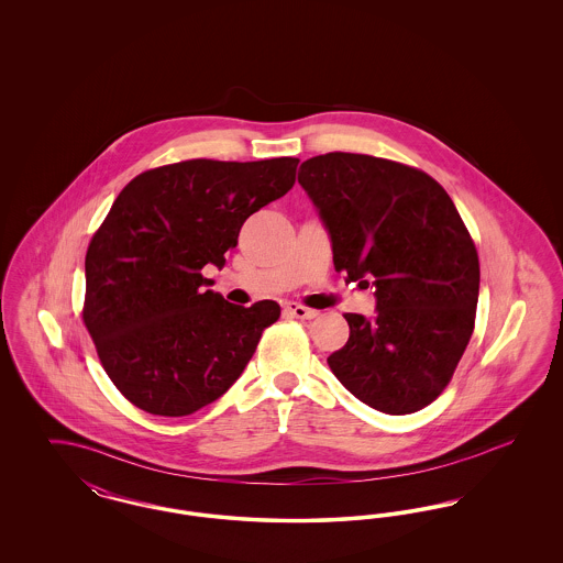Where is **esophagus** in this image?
<instances>
[{"label":"esophagus","instance_id":"34e87169","mask_svg":"<svg viewBox=\"0 0 563 563\" xmlns=\"http://www.w3.org/2000/svg\"><path fill=\"white\" fill-rule=\"evenodd\" d=\"M285 312L291 314L294 319H301V321H312L317 317V310H310V308H306V306H301L297 301H289L285 306Z\"/></svg>","mask_w":563,"mask_h":563}]
</instances>
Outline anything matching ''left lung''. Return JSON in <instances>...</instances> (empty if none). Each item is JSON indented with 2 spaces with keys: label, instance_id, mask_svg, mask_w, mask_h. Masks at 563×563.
<instances>
[{
  "label": "left lung",
  "instance_id": "1",
  "mask_svg": "<svg viewBox=\"0 0 563 563\" xmlns=\"http://www.w3.org/2000/svg\"><path fill=\"white\" fill-rule=\"evenodd\" d=\"M297 181L346 283L374 287L375 317L344 314L327 363L358 401L390 416L434 401L475 327L479 257L452 198L427 173L365 154L301 162Z\"/></svg>",
  "mask_w": 563,
  "mask_h": 563
}]
</instances>
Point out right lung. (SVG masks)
<instances>
[{"mask_svg":"<svg viewBox=\"0 0 563 563\" xmlns=\"http://www.w3.org/2000/svg\"><path fill=\"white\" fill-rule=\"evenodd\" d=\"M297 162H177L111 205L86 253L84 322L139 409L179 418L217 401L278 321L276 301L230 303L200 269L225 266L246 217L294 188Z\"/></svg>","mask_w":563,"mask_h":563,"instance_id":"obj_1","label":"right lung"}]
</instances>
